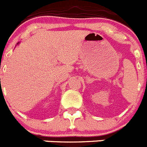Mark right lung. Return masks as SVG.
<instances>
[{
	"mask_svg": "<svg viewBox=\"0 0 147 147\" xmlns=\"http://www.w3.org/2000/svg\"><path fill=\"white\" fill-rule=\"evenodd\" d=\"M18 44H19V43H18Z\"/></svg>",
	"mask_w": 147,
	"mask_h": 147,
	"instance_id": "right-lung-1",
	"label": "right lung"
}]
</instances>
